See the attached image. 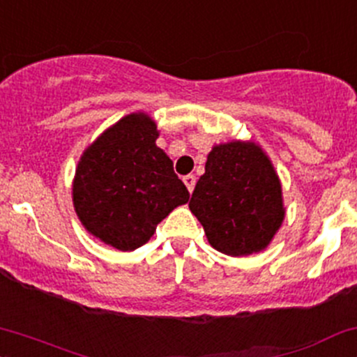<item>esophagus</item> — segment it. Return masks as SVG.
I'll return each mask as SVG.
<instances>
[{
	"mask_svg": "<svg viewBox=\"0 0 357 357\" xmlns=\"http://www.w3.org/2000/svg\"><path fill=\"white\" fill-rule=\"evenodd\" d=\"M183 181H185L188 191L191 193V191L195 190V185H197V178H195L193 174H188V176H185V178H183Z\"/></svg>",
	"mask_w": 357,
	"mask_h": 357,
	"instance_id": "34e87169",
	"label": "esophagus"
}]
</instances>
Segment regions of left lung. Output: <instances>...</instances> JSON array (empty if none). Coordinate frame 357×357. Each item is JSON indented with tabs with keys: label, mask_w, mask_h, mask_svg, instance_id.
<instances>
[{
	"label": "left lung",
	"mask_w": 357,
	"mask_h": 357,
	"mask_svg": "<svg viewBox=\"0 0 357 357\" xmlns=\"http://www.w3.org/2000/svg\"><path fill=\"white\" fill-rule=\"evenodd\" d=\"M190 210L218 252L234 257L259 252L284 218L280 178L254 142L220 144L206 158Z\"/></svg>",
	"instance_id": "1"
}]
</instances>
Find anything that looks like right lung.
I'll return each instance as SVG.
<instances>
[{"instance_id":"obj_1","label":"right lung","mask_w":357,"mask_h":357,"mask_svg":"<svg viewBox=\"0 0 357 357\" xmlns=\"http://www.w3.org/2000/svg\"><path fill=\"white\" fill-rule=\"evenodd\" d=\"M158 125L130 113L107 128L81 155L73 203L89 234L119 250H135L155 227L190 199L172 160L155 146Z\"/></svg>"}]
</instances>
